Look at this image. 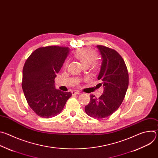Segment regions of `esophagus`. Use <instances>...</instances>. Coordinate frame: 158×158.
<instances>
[{
  "label": "esophagus",
  "mask_w": 158,
  "mask_h": 158,
  "mask_svg": "<svg viewBox=\"0 0 158 158\" xmlns=\"http://www.w3.org/2000/svg\"><path fill=\"white\" fill-rule=\"evenodd\" d=\"M72 94H73V95H76V94H79L81 93L79 91H73Z\"/></svg>",
  "instance_id": "34e87169"
}]
</instances>
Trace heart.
<instances>
[{
	"label": "heart",
	"instance_id": "heart-1",
	"mask_svg": "<svg viewBox=\"0 0 158 158\" xmlns=\"http://www.w3.org/2000/svg\"><path fill=\"white\" fill-rule=\"evenodd\" d=\"M74 56L80 60L84 66H89L93 63V65L94 69H97L98 65L95 59L97 57V53L96 51L91 48H81L76 51L74 53ZM67 65V62H65L64 66Z\"/></svg>",
	"mask_w": 158,
	"mask_h": 158
}]
</instances>
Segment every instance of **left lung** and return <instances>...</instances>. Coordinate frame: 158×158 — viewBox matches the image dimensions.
Listing matches in <instances>:
<instances>
[{"label":"left lung","mask_w":158,"mask_h":158,"mask_svg":"<svg viewBox=\"0 0 158 158\" xmlns=\"http://www.w3.org/2000/svg\"><path fill=\"white\" fill-rule=\"evenodd\" d=\"M102 64L98 80L103 85V94L96 98L91 95L89 103L85 106L86 114L92 118H107L119 107L123 102L129 85V75L126 64L118 52L98 45Z\"/></svg>","instance_id":"8db88e82"}]
</instances>
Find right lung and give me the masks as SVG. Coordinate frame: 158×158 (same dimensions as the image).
<instances>
[{
  "instance_id": "add662e5",
  "label": "right lung",
  "mask_w": 158,
  "mask_h": 158,
  "mask_svg": "<svg viewBox=\"0 0 158 158\" xmlns=\"http://www.w3.org/2000/svg\"><path fill=\"white\" fill-rule=\"evenodd\" d=\"M69 52L66 47L40 48L24 64L22 89L29 106L40 117L50 118L60 114L72 96L70 92L56 89L54 81Z\"/></svg>"
}]
</instances>
